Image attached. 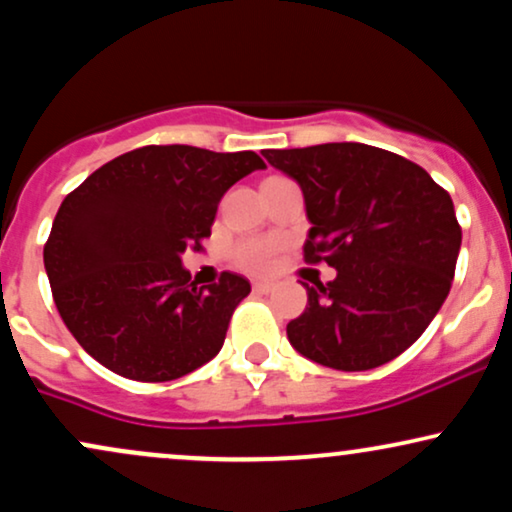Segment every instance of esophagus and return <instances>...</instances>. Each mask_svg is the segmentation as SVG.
I'll return each instance as SVG.
<instances>
[{"label":"esophagus","instance_id":"1","mask_svg":"<svg viewBox=\"0 0 512 512\" xmlns=\"http://www.w3.org/2000/svg\"><path fill=\"white\" fill-rule=\"evenodd\" d=\"M274 289V284H269V281H255V284H252V291L255 293H269Z\"/></svg>","mask_w":512,"mask_h":512}]
</instances>
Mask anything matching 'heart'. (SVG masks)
I'll return each instance as SVG.
<instances>
[{"label": "heart", "mask_w": 512, "mask_h": 512, "mask_svg": "<svg viewBox=\"0 0 512 512\" xmlns=\"http://www.w3.org/2000/svg\"><path fill=\"white\" fill-rule=\"evenodd\" d=\"M233 255H236V262L243 269L255 274H264L269 272L274 264V245L269 243V240H245V243H240L238 248L233 250Z\"/></svg>", "instance_id": "b5f03b06"}]
</instances>
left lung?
<instances>
[{"label": "left lung", "instance_id": "left-lung-1", "mask_svg": "<svg viewBox=\"0 0 512 512\" xmlns=\"http://www.w3.org/2000/svg\"><path fill=\"white\" fill-rule=\"evenodd\" d=\"M303 192L305 260L337 269L305 286L286 325L298 354L334 370H370L424 334L450 293L462 231L452 199L407 158L339 142L262 151Z\"/></svg>", "mask_w": 512, "mask_h": 512}]
</instances>
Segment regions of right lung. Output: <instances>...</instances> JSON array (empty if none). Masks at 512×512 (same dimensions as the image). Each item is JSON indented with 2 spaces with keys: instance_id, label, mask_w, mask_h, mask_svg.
Segmentation results:
<instances>
[{
  "instance_id": "obj_1",
  "label": "right lung",
  "mask_w": 512,
  "mask_h": 512,
  "mask_svg": "<svg viewBox=\"0 0 512 512\" xmlns=\"http://www.w3.org/2000/svg\"><path fill=\"white\" fill-rule=\"evenodd\" d=\"M262 168L255 151L142 146L64 197L43 260L88 356L122 378L166 383L219 354L250 281L223 272L219 284L197 286L182 255L211 236L228 187Z\"/></svg>"
}]
</instances>
